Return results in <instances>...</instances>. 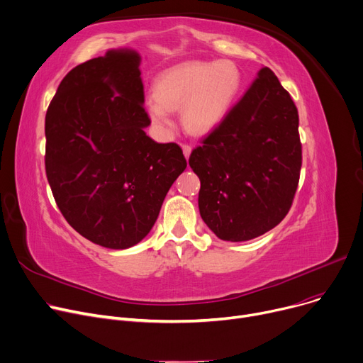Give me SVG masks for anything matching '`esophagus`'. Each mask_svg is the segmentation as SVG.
<instances>
[{"label":"esophagus","instance_id":"obj_1","mask_svg":"<svg viewBox=\"0 0 363 363\" xmlns=\"http://www.w3.org/2000/svg\"><path fill=\"white\" fill-rule=\"evenodd\" d=\"M191 150H192V147L189 146V144H182V152H184V156L188 159L189 157V155H191Z\"/></svg>","mask_w":363,"mask_h":363}]
</instances>
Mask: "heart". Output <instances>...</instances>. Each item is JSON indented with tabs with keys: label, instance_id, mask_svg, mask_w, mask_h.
Listing matches in <instances>:
<instances>
[{
	"label": "heart",
	"instance_id": "1",
	"mask_svg": "<svg viewBox=\"0 0 363 363\" xmlns=\"http://www.w3.org/2000/svg\"><path fill=\"white\" fill-rule=\"evenodd\" d=\"M242 86L240 71L232 61H186L163 71L155 84L149 111L160 127H172L171 111L182 108L188 131L207 134L219 127Z\"/></svg>",
	"mask_w": 363,
	"mask_h": 363
}]
</instances>
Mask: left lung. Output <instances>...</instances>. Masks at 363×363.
Here are the masks:
<instances>
[{
    "instance_id": "8db88e82",
    "label": "left lung",
    "mask_w": 363,
    "mask_h": 363,
    "mask_svg": "<svg viewBox=\"0 0 363 363\" xmlns=\"http://www.w3.org/2000/svg\"><path fill=\"white\" fill-rule=\"evenodd\" d=\"M298 127L291 94L264 67L223 123L192 150L200 214L217 238L242 242L284 219L302 166Z\"/></svg>"
}]
</instances>
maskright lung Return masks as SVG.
Listing matches in <instances>:
<instances>
[{
    "instance_id": "1",
    "label": "right lung",
    "mask_w": 363,
    "mask_h": 363,
    "mask_svg": "<svg viewBox=\"0 0 363 363\" xmlns=\"http://www.w3.org/2000/svg\"><path fill=\"white\" fill-rule=\"evenodd\" d=\"M140 55L111 50L62 79L45 116V169L69 226L93 244L125 250L153 228L186 160L144 128Z\"/></svg>"
}]
</instances>
